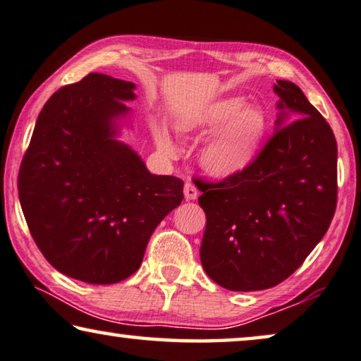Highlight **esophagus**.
<instances>
[{"instance_id":"1","label":"esophagus","mask_w":361,"mask_h":361,"mask_svg":"<svg viewBox=\"0 0 361 361\" xmlns=\"http://www.w3.org/2000/svg\"><path fill=\"white\" fill-rule=\"evenodd\" d=\"M184 197H185V200H195V198L198 197L197 187L193 185L192 182H187V184L184 185Z\"/></svg>"}]
</instances>
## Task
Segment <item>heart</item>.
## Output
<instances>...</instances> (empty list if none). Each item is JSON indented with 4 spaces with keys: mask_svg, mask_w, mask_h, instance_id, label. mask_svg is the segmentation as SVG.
Segmentation results:
<instances>
[{
    "mask_svg": "<svg viewBox=\"0 0 361 361\" xmlns=\"http://www.w3.org/2000/svg\"><path fill=\"white\" fill-rule=\"evenodd\" d=\"M269 116L262 107L247 104L241 96H223L182 114L174 130L184 138H202L198 161L216 179H231L252 166L269 135ZM154 143L159 153L174 159L179 154L176 143L164 127L154 128Z\"/></svg>",
    "mask_w": 361,
    "mask_h": 361,
    "instance_id": "b5f03b06",
    "label": "heart"
}]
</instances>
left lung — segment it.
<instances>
[{
  "label": "left lung",
  "instance_id": "8db88e82",
  "mask_svg": "<svg viewBox=\"0 0 361 361\" xmlns=\"http://www.w3.org/2000/svg\"><path fill=\"white\" fill-rule=\"evenodd\" d=\"M275 133L250 168L219 184L200 182L207 215L200 260L231 291L279 285L327 233L337 205V143L295 82L276 80Z\"/></svg>",
  "mask_w": 361,
  "mask_h": 361
}]
</instances>
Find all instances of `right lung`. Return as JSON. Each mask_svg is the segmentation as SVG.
Here are the masks:
<instances>
[{"instance_id":"1","label":"right lung","mask_w":361,"mask_h":361,"mask_svg":"<svg viewBox=\"0 0 361 361\" xmlns=\"http://www.w3.org/2000/svg\"><path fill=\"white\" fill-rule=\"evenodd\" d=\"M135 82L90 73L42 109L19 171V200L45 259L71 279L111 285L142 265L184 182L151 174L122 130Z\"/></svg>"}]
</instances>
